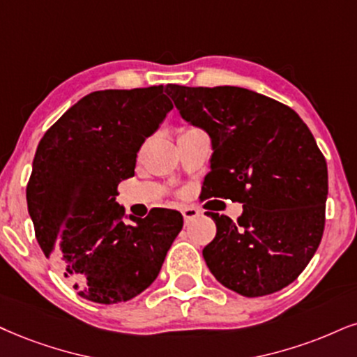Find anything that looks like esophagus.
<instances>
[{"label":"esophagus","instance_id":"obj_1","mask_svg":"<svg viewBox=\"0 0 357 357\" xmlns=\"http://www.w3.org/2000/svg\"><path fill=\"white\" fill-rule=\"evenodd\" d=\"M182 215H183V220H185V223H188L190 220L199 217L200 210L195 208V206H185V208L182 210Z\"/></svg>","mask_w":357,"mask_h":357}]
</instances>
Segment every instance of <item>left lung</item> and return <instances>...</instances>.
<instances>
[{
    "mask_svg": "<svg viewBox=\"0 0 357 357\" xmlns=\"http://www.w3.org/2000/svg\"><path fill=\"white\" fill-rule=\"evenodd\" d=\"M165 92L212 139L206 199L243 204L236 222L206 212L217 225L206 266L243 296L280 291L305 270L324 230L328 165L313 134L291 107L243 87L167 84Z\"/></svg>",
    "mask_w": 357,
    "mask_h": 357,
    "instance_id": "1",
    "label": "left lung"
}]
</instances>
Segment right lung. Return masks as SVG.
Instances as JSON below:
<instances>
[{"mask_svg": "<svg viewBox=\"0 0 357 357\" xmlns=\"http://www.w3.org/2000/svg\"><path fill=\"white\" fill-rule=\"evenodd\" d=\"M172 107L164 86L96 91L38 145L26 187L36 240L86 300L114 305L142 293L182 230L177 210L153 208L126 223L116 202L119 183L134 177L140 145Z\"/></svg>", "mask_w": 357, "mask_h": 357, "instance_id": "add662e5", "label": "right lung"}]
</instances>
